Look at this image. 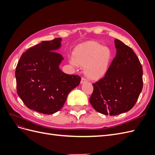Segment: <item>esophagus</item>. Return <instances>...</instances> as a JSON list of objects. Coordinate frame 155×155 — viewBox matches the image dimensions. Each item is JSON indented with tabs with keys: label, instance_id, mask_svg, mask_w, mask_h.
Listing matches in <instances>:
<instances>
[{
	"label": "esophagus",
	"instance_id": "esophagus-1",
	"mask_svg": "<svg viewBox=\"0 0 155 155\" xmlns=\"http://www.w3.org/2000/svg\"><path fill=\"white\" fill-rule=\"evenodd\" d=\"M87 82V80L84 78H81V84H83V83H85Z\"/></svg>",
	"mask_w": 155,
	"mask_h": 155
}]
</instances>
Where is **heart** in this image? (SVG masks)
Returning a JSON list of instances; mask_svg holds the SVG:
<instances>
[{
  "mask_svg": "<svg viewBox=\"0 0 155 155\" xmlns=\"http://www.w3.org/2000/svg\"><path fill=\"white\" fill-rule=\"evenodd\" d=\"M113 59L112 50L97 41H91L78 45L70 62L75 67H84L87 78L97 81L108 73Z\"/></svg>",
  "mask_w": 155,
  "mask_h": 155,
  "instance_id": "obj_1",
  "label": "heart"
}]
</instances>
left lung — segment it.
Returning <instances> with one entry per match:
<instances>
[{
  "label": "left lung",
  "mask_w": 155,
  "mask_h": 155,
  "mask_svg": "<svg viewBox=\"0 0 155 155\" xmlns=\"http://www.w3.org/2000/svg\"><path fill=\"white\" fill-rule=\"evenodd\" d=\"M116 55L109 72L93 83L90 103L97 112L116 116L130 110L143 88L142 64L129 46L114 40Z\"/></svg>",
  "instance_id": "1"
}]
</instances>
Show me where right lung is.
Listing matches in <instances>:
<instances>
[{"label":"right lung","instance_id":"1","mask_svg":"<svg viewBox=\"0 0 155 155\" xmlns=\"http://www.w3.org/2000/svg\"><path fill=\"white\" fill-rule=\"evenodd\" d=\"M61 38L42 41L22 55L15 69L17 92L25 105L45 114L59 111L81 78L59 68L63 56L55 52Z\"/></svg>","mask_w":155,"mask_h":155}]
</instances>
